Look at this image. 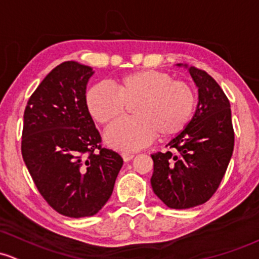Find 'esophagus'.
I'll list each match as a JSON object with an SVG mask.
<instances>
[{"instance_id":"34e87169","label":"esophagus","mask_w":259,"mask_h":259,"mask_svg":"<svg viewBox=\"0 0 259 259\" xmlns=\"http://www.w3.org/2000/svg\"><path fill=\"white\" fill-rule=\"evenodd\" d=\"M121 156H122V159H124V161L127 162V161H130V160L134 159L135 155L132 154V152H122Z\"/></svg>"}]
</instances>
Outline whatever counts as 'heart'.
I'll list each match as a JSON object with an SVG mask.
<instances>
[{"instance_id": "1", "label": "heart", "mask_w": 259, "mask_h": 259, "mask_svg": "<svg viewBox=\"0 0 259 259\" xmlns=\"http://www.w3.org/2000/svg\"><path fill=\"white\" fill-rule=\"evenodd\" d=\"M115 88L97 84L87 93V107L97 121H113L133 104L135 118L120 119L105 130L109 146L124 151L145 148L160 134L174 137L189 125L195 111L196 95L185 81L172 80L167 73L143 69L126 73Z\"/></svg>"}]
</instances>
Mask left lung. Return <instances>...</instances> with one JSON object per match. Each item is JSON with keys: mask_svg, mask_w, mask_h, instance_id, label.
I'll use <instances>...</instances> for the list:
<instances>
[{"mask_svg": "<svg viewBox=\"0 0 259 259\" xmlns=\"http://www.w3.org/2000/svg\"><path fill=\"white\" fill-rule=\"evenodd\" d=\"M198 92L189 125L168 141L172 151L156 152L150 180L154 194L168 208L202 205L221 184L235 145L231 105L221 87L203 70L187 64Z\"/></svg>", "mask_w": 259, "mask_h": 259, "instance_id": "obj_1", "label": "left lung"}]
</instances>
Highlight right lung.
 I'll list each match as a JSON object with an SVG mask.
<instances>
[{
    "label": "right lung",
    "instance_id": "1",
    "mask_svg": "<svg viewBox=\"0 0 259 259\" xmlns=\"http://www.w3.org/2000/svg\"><path fill=\"white\" fill-rule=\"evenodd\" d=\"M94 73L74 61L57 65L29 98L23 116L24 164L43 198L73 219L103 208L122 166L118 152L100 148L87 107V85Z\"/></svg>",
    "mask_w": 259,
    "mask_h": 259
}]
</instances>
